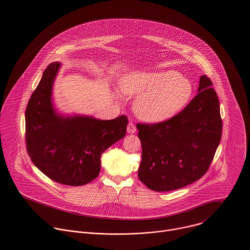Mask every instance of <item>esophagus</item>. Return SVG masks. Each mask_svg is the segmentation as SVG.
<instances>
[{
  "mask_svg": "<svg viewBox=\"0 0 250 250\" xmlns=\"http://www.w3.org/2000/svg\"><path fill=\"white\" fill-rule=\"evenodd\" d=\"M136 130H137V128H136L135 125L130 122V123L127 125V133L133 134V133L136 132Z\"/></svg>",
  "mask_w": 250,
  "mask_h": 250,
  "instance_id": "34e87169",
  "label": "esophagus"
}]
</instances>
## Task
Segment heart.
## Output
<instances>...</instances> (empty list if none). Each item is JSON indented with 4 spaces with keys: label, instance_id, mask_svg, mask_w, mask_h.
Here are the masks:
<instances>
[{
    "label": "heart",
    "instance_id": "obj_1",
    "mask_svg": "<svg viewBox=\"0 0 250 250\" xmlns=\"http://www.w3.org/2000/svg\"><path fill=\"white\" fill-rule=\"evenodd\" d=\"M121 91L138 97L136 115L147 123H163L173 118L188 104L193 94L190 81L174 70L132 72L124 76Z\"/></svg>",
    "mask_w": 250,
    "mask_h": 250
}]
</instances>
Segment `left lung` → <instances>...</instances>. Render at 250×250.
<instances>
[{
    "mask_svg": "<svg viewBox=\"0 0 250 250\" xmlns=\"http://www.w3.org/2000/svg\"><path fill=\"white\" fill-rule=\"evenodd\" d=\"M212 85L203 75L198 95L176 116L137 125L143 147L138 175L148 188L178 189L208 170L222 134L219 101Z\"/></svg>",
    "mask_w": 250,
    "mask_h": 250,
    "instance_id": "1",
    "label": "left lung"
}]
</instances>
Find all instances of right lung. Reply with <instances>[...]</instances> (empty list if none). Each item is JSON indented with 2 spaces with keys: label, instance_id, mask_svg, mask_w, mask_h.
<instances>
[{
  "label": "right lung",
  "instance_id": "right-lung-1",
  "mask_svg": "<svg viewBox=\"0 0 250 250\" xmlns=\"http://www.w3.org/2000/svg\"><path fill=\"white\" fill-rule=\"evenodd\" d=\"M61 62L43 73L25 112L26 146L35 166L62 185L83 186L99 174L101 155L125 136L128 120L59 113L52 101Z\"/></svg>",
  "mask_w": 250,
  "mask_h": 250
}]
</instances>
